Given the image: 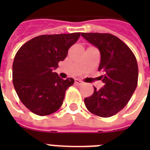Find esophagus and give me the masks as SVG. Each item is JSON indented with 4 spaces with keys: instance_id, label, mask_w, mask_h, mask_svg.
<instances>
[{
    "instance_id": "34e87169",
    "label": "esophagus",
    "mask_w": 150,
    "mask_h": 150,
    "mask_svg": "<svg viewBox=\"0 0 150 150\" xmlns=\"http://www.w3.org/2000/svg\"><path fill=\"white\" fill-rule=\"evenodd\" d=\"M75 83L77 85V86H81V85L83 84V82H82V81L79 79H75Z\"/></svg>"
}]
</instances>
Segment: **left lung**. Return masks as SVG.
Returning a JSON list of instances; mask_svg holds the SVG:
<instances>
[{"mask_svg":"<svg viewBox=\"0 0 150 150\" xmlns=\"http://www.w3.org/2000/svg\"><path fill=\"white\" fill-rule=\"evenodd\" d=\"M82 36L100 50L98 70L103 72L100 77L104 83L99 90L94 87L93 95L85 98V105L92 114L109 117L125 107L137 87V61L130 48L112 34L82 33Z\"/></svg>","mask_w":150,"mask_h":150,"instance_id":"obj_1","label":"left lung"}]
</instances>
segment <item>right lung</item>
<instances>
[{
  "label": "right lung",
  "instance_id": "add662e5",
  "mask_svg": "<svg viewBox=\"0 0 150 150\" xmlns=\"http://www.w3.org/2000/svg\"><path fill=\"white\" fill-rule=\"evenodd\" d=\"M81 33L41 35L23 44L15 54L12 81L21 102L36 115H49L61 107L74 79L64 80L53 70L64 61Z\"/></svg>",
  "mask_w": 150,
  "mask_h": 150
}]
</instances>
